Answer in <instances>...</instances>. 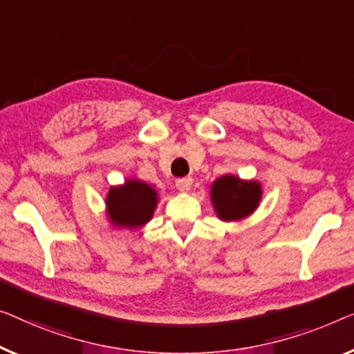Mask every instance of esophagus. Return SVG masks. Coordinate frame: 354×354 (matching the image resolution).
<instances>
[{
  "label": "esophagus",
  "mask_w": 354,
  "mask_h": 354,
  "mask_svg": "<svg viewBox=\"0 0 354 354\" xmlns=\"http://www.w3.org/2000/svg\"><path fill=\"white\" fill-rule=\"evenodd\" d=\"M192 178H183L176 181V189L179 192H189L192 187Z\"/></svg>",
  "instance_id": "esophagus-1"
}]
</instances>
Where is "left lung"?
Segmentation results:
<instances>
[{
  "label": "left lung",
  "instance_id": "obj_1",
  "mask_svg": "<svg viewBox=\"0 0 354 354\" xmlns=\"http://www.w3.org/2000/svg\"><path fill=\"white\" fill-rule=\"evenodd\" d=\"M209 198L216 216L224 223H239L257 209L262 198V184L256 179L223 175L209 186Z\"/></svg>",
  "mask_w": 354,
  "mask_h": 354
}]
</instances>
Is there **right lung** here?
Here are the masks:
<instances>
[{"label":"right lung","mask_w":354,"mask_h":354,"mask_svg":"<svg viewBox=\"0 0 354 354\" xmlns=\"http://www.w3.org/2000/svg\"><path fill=\"white\" fill-rule=\"evenodd\" d=\"M159 203L156 186L138 178L125 179L111 186L104 198L106 218L114 229L138 230L149 223Z\"/></svg>","instance_id":"1"}]
</instances>
